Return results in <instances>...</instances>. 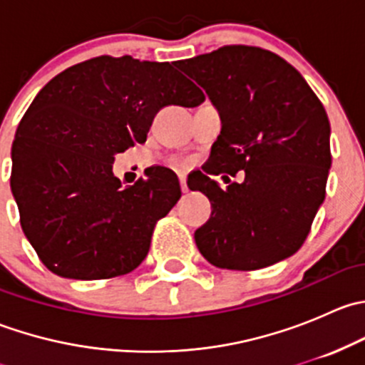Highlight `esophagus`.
Listing matches in <instances>:
<instances>
[{
	"label": "esophagus",
	"mask_w": 365,
	"mask_h": 365,
	"mask_svg": "<svg viewBox=\"0 0 365 365\" xmlns=\"http://www.w3.org/2000/svg\"><path fill=\"white\" fill-rule=\"evenodd\" d=\"M180 187H182V192H187V178L183 175H180Z\"/></svg>",
	"instance_id": "1"
}]
</instances>
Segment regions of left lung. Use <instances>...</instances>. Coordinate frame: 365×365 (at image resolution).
Instances as JSON below:
<instances>
[{
    "label": "left lung",
    "instance_id": "8db88e82",
    "mask_svg": "<svg viewBox=\"0 0 365 365\" xmlns=\"http://www.w3.org/2000/svg\"><path fill=\"white\" fill-rule=\"evenodd\" d=\"M175 65L203 88L222 120L206 175L190 187L212 203L194 233L197 249L227 270L286 259L325 200L332 164L325 108L295 67L261 47L224 46ZM238 170L245 182L224 191L207 176Z\"/></svg>",
    "mask_w": 365,
    "mask_h": 365
}]
</instances>
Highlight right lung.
<instances>
[{
    "label": "right lung",
    "instance_id": "1",
    "mask_svg": "<svg viewBox=\"0 0 365 365\" xmlns=\"http://www.w3.org/2000/svg\"><path fill=\"white\" fill-rule=\"evenodd\" d=\"M203 101L169 63L132 56L91 58L38 91L14 139L10 187L26 238L53 274L91 281L141 264L182 190L168 168L121 187L114 155L145 143L162 108Z\"/></svg>",
    "mask_w": 365,
    "mask_h": 365
}]
</instances>
